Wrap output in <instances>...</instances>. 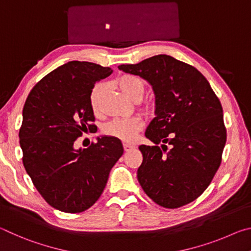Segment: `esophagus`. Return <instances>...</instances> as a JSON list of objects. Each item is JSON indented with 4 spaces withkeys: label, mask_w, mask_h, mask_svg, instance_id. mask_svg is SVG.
<instances>
[{
    "label": "esophagus",
    "mask_w": 251,
    "mask_h": 251,
    "mask_svg": "<svg viewBox=\"0 0 251 251\" xmlns=\"http://www.w3.org/2000/svg\"><path fill=\"white\" fill-rule=\"evenodd\" d=\"M123 147H124V151H128L130 150H133L135 146L134 145H129V144H123Z\"/></svg>",
    "instance_id": "esophagus-1"
}]
</instances>
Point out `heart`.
Here are the masks:
<instances>
[{
	"instance_id": "b5f03b06",
	"label": "heart",
	"mask_w": 251,
	"mask_h": 251,
	"mask_svg": "<svg viewBox=\"0 0 251 251\" xmlns=\"http://www.w3.org/2000/svg\"><path fill=\"white\" fill-rule=\"evenodd\" d=\"M116 85L122 92L129 97L131 100L138 101L143 99L146 91V84L136 75L125 74L116 79ZM105 85L103 83L96 84L92 88L90 94V105L93 112L100 114L101 96L104 94ZM139 109L147 116H151L156 113L157 105L154 100H148L139 105ZM143 121L139 116H133L125 120H114L104 126L103 133L124 143L134 142L139 131L143 129Z\"/></svg>"
}]
</instances>
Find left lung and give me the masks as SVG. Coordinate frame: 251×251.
Segmentation results:
<instances>
[{"label": "left lung", "mask_w": 251, "mask_h": 251, "mask_svg": "<svg viewBox=\"0 0 251 251\" xmlns=\"http://www.w3.org/2000/svg\"><path fill=\"white\" fill-rule=\"evenodd\" d=\"M118 69L147 79L156 95V117L145 133L155 146H139L143 163L137 178L142 188L164 208L194 201L222 164L227 130L219 99L201 72L169 55Z\"/></svg>", "instance_id": "8db88e82"}]
</instances>
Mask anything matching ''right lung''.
<instances>
[{
	"label": "right lung",
	"mask_w": 251,
	"mask_h": 251,
	"mask_svg": "<svg viewBox=\"0 0 251 251\" xmlns=\"http://www.w3.org/2000/svg\"><path fill=\"white\" fill-rule=\"evenodd\" d=\"M110 67L72 61L44 76L29 92L19 137L23 165L50 206L77 214L94 205L123 155L120 139L101 137L75 151L83 133H94L90 94Z\"/></svg>",
	"instance_id": "1"
}]
</instances>
